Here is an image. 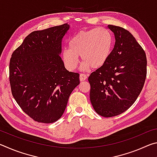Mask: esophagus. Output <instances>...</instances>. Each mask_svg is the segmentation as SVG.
Listing matches in <instances>:
<instances>
[{"label": "esophagus", "mask_w": 157, "mask_h": 157, "mask_svg": "<svg viewBox=\"0 0 157 157\" xmlns=\"http://www.w3.org/2000/svg\"><path fill=\"white\" fill-rule=\"evenodd\" d=\"M87 77H88V75H86V74L81 73L80 75H79V80H80L81 82L86 80V79H87Z\"/></svg>", "instance_id": "1"}]
</instances>
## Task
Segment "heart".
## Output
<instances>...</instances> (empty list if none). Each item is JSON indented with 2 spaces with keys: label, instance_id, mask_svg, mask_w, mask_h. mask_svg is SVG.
Wrapping results in <instances>:
<instances>
[{
  "label": "heart",
  "instance_id": "obj_1",
  "mask_svg": "<svg viewBox=\"0 0 157 157\" xmlns=\"http://www.w3.org/2000/svg\"><path fill=\"white\" fill-rule=\"evenodd\" d=\"M113 49V37L103 28L79 32L69 41V48L62 52L64 65L69 71L78 67L79 56L83 61L82 68H99L109 58Z\"/></svg>",
  "mask_w": 157,
  "mask_h": 157
}]
</instances>
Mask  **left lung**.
<instances>
[{
  "label": "left lung",
  "instance_id": "left-lung-1",
  "mask_svg": "<svg viewBox=\"0 0 157 157\" xmlns=\"http://www.w3.org/2000/svg\"><path fill=\"white\" fill-rule=\"evenodd\" d=\"M107 27L115 36L114 48L107 63L88 79L93 107L106 118L121 114L134 104L147 75L145 52L134 36L119 26Z\"/></svg>",
  "mask_w": 157,
  "mask_h": 157
}]
</instances>
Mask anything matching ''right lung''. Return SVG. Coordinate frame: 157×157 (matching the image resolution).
Returning a JSON list of instances; mask_svg holds the SVG:
<instances>
[{
    "label": "right lung",
    "instance_id": "1",
    "mask_svg": "<svg viewBox=\"0 0 157 157\" xmlns=\"http://www.w3.org/2000/svg\"><path fill=\"white\" fill-rule=\"evenodd\" d=\"M69 28L65 23L33 32L10 59L13 97L21 109L38 123L59 120L71 94L79 84V73L66 70L59 55Z\"/></svg>",
    "mask_w": 157,
    "mask_h": 157
}]
</instances>
